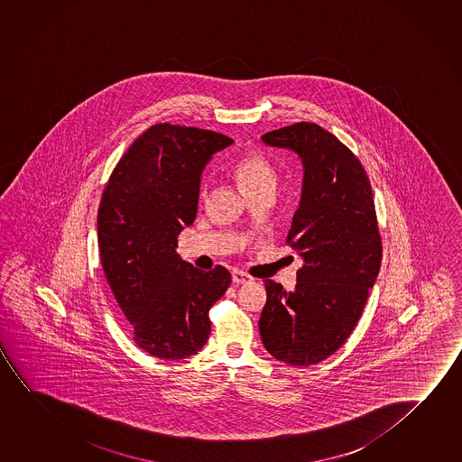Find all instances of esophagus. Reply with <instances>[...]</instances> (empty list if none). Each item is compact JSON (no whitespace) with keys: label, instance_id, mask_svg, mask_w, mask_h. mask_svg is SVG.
Masks as SVG:
<instances>
[{"label":"esophagus","instance_id":"34e87169","mask_svg":"<svg viewBox=\"0 0 462 462\" xmlns=\"http://www.w3.org/2000/svg\"><path fill=\"white\" fill-rule=\"evenodd\" d=\"M232 280H234V283L243 284L249 283L251 277H249L248 273L242 272V270H235L234 273H232Z\"/></svg>","mask_w":462,"mask_h":462}]
</instances>
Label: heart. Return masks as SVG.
<instances>
[{
	"instance_id": "heart-1",
	"label": "heart",
	"mask_w": 462,
	"mask_h": 462,
	"mask_svg": "<svg viewBox=\"0 0 462 462\" xmlns=\"http://www.w3.org/2000/svg\"><path fill=\"white\" fill-rule=\"evenodd\" d=\"M234 174L236 182L242 187L246 195L273 190L277 185L275 171L265 156L257 152H249L242 156L234 166ZM206 199V187L201 189V199Z\"/></svg>"
}]
</instances>
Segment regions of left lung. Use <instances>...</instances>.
<instances>
[{
  "instance_id": "left-lung-1",
  "label": "left lung",
  "mask_w": 462,
  "mask_h": 462,
  "mask_svg": "<svg viewBox=\"0 0 462 462\" xmlns=\"http://www.w3.org/2000/svg\"><path fill=\"white\" fill-rule=\"evenodd\" d=\"M263 141L294 150L304 164L302 199L286 238L304 265L292 292L265 280L259 331L270 356L310 366L347 341L376 282L383 242L374 199L360 160L319 125L294 123Z\"/></svg>"
}]
</instances>
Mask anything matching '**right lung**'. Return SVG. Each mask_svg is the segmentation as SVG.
<instances>
[{"label": "right lung", "instance_id": "obj_1", "mask_svg": "<svg viewBox=\"0 0 462 462\" xmlns=\"http://www.w3.org/2000/svg\"><path fill=\"white\" fill-rule=\"evenodd\" d=\"M232 143L209 129L158 123L131 143L102 193L100 263L133 341L156 358L199 352L209 310L232 283L226 267L201 272L176 251L197 216L201 171Z\"/></svg>", "mask_w": 462, "mask_h": 462}]
</instances>
